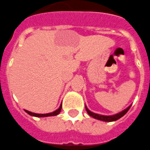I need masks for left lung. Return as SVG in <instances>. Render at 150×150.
<instances>
[{"label": "left lung", "instance_id": "1", "mask_svg": "<svg viewBox=\"0 0 150 150\" xmlns=\"http://www.w3.org/2000/svg\"><path fill=\"white\" fill-rule=\"evenodd\" d=\"M131 106H129L127 109H124L123 111L120 112L119 113H117L115 115H99L97 114V113H94V112H92L91 111H90L89 109H88V107L85 106V109L88 112V115H89L90 116L93 117V118H96V119H98V120L100 121H103V122H114V121H116L118 119H119L120 118H122L123 115L127 113V112L129 110V109L131 108Z\"/></svg>", "mask_w": 150, "mask_h": 150}]
</instances>
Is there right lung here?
Returning a JSON list of instances; mask_svg holds the SVG:
<instances>
[{
  "label": "right lung",
  "instance_id": "1",
  "mask_svg": "<svg viewBox=\"0 0 150 150\" xmlns=\"http://www.w3.org/2000/svg\"><path fill=\"white\" fill-rule=\"evenodd\" d=\"M61 109H62V103H61L60 106L59 107V109H57L56 111L53 112L47 113V114H37V113H34L32 112H29L28 110H25L26 112L28 115H32V116H35V117H47V116H54V115H57L59 114L61 111Z\"/></svg>",
  "mask_w": 150,
  "mask_h": 150
}]
</instances>
